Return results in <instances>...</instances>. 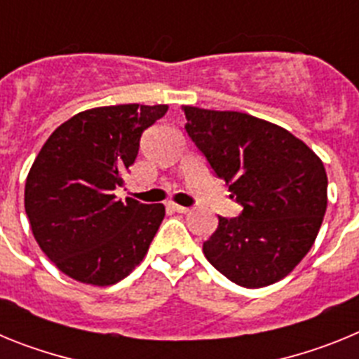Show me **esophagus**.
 Masks as SVG:
<instances>
[{
    "mask_svg": "<svg viewBox=\"0 0 359 359\" xmlns=\"http://www.w3.org/2000/svg\"><path fill=\"white\" fill-rule=\"evenodd\" d=\"M169 207L172 208L174 212H177V214H187V212L190 210V208H187V207H182V205H176V203H169Z\"/></svg>",
    "mask_w": 359,
    "mask_h": 359,
    "instance_id": "34e87169",
    "label": "esophagus"
}]
</instances>
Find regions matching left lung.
<instances>
[{
  "mask_svg": "<svg viewBox=\"0 0 359 359\" xmlns=\"http://www.w3.org/2000/svg\"><path fill=\"white\" fill-rule=\"evenodd\" d=\"M183 111L189 136L243 207L239 217H219L203 253L237 286L275 284L307 255L322 226V160L277 123L239 111Z\"/></svg>",
  "mask_w": 359,
  "mask_h": 359,
  "instance_id": "left-lung-1",
  "label": "left lung"
}]
</instances>
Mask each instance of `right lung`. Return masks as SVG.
Listing matches in <instances>:
<instances>
[{"instance_id": "right-lung-1", "label": "right lung", "mask_w": 359, "mask_h": 359, "mask_svg": "<svg viewBox=\"0 0 359 359\" xmlns=\"http://www.w3.org/2000/svg\"><path fill=\"white\" fill-rule=\"evenodd\" d=\"M169 106L86 109L44 142L25 183V210L44 255L73 280L111 286L144 261L165 217L161 203L116 199L140 136Z\"/></svg>"}]
</instances>
